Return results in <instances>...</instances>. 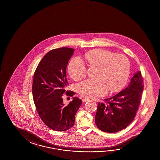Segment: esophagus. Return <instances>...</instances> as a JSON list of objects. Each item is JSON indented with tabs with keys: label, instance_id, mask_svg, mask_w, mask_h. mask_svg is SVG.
Here are the masks:
<instances>
[{
	"label": "esophagus",
	"instance_id": "obj_1",
	"mask_svg": "<svg viewBox=\"0 0 160 160\" xmlns=\"http://www.w3.org/2000/svg\"><path fill=\"white\" fill-rule=\"evenodd\" d=\"M89 100L88 98H82V101L83 102H87V101H88Z\"/></svg>",
	"mask_w": 160,
	"mask_h": 160
}]
</instances>
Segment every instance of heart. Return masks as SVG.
Listing matches in <instances>:
<instances>
[{
  "label": "heart",
  "instance_id": "1",
  "mask_svg": "<svg viewBox=\"0 0 160 160\" xmlns=\"http://www.w3.org/2000/svg\"><path fill=\"white\" fill-rule=\"evenodd\" d=\"M86 59L90 65L99 67L97 79H87L77 85L78 92L83 97L92 98L105 95L109 89L116 92L125 85L130 75L129 60L123 55L96 49L86 52ZM68 73L75 81L85 77L86 67L80 57L71 60L68 65Z\"/></svg>",
  "mask_w": 160,
  "mask_h": 160
}]
</instances>
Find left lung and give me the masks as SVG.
Returning <instances> with one entry per match:
<instances>
[{"instance_id":"left-lung-1","label":"left lung","mask_w":160,"mask_h":160,"mask_svg":"<svg viewBox=\"0 0 160 160\" xmlns=\"http://www.w3.org/2000/svg\"><path fill=\"white\" fill-rule=\"evenodd\" d=\"M140 71L134 75L125 89L111 98L107 104L98 103L95 122L102 131L114 133L126 128L134 120L143 90Z\"/></svg>"}]
</instances>
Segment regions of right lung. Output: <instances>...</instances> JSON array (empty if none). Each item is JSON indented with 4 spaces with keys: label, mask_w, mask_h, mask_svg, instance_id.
I'll return each mask as SVG.
<instances>
[{
    "label": "right lung",
    "mask_w": 160,
    "mask_h": 160,
    "mask_svg": "<svg viewBox=\"0 0 160 160\" xmlns=\"http://www.w3.org/2000/svg\"><path fill=\"white\" fill-rule=\"evenodd\" d=\"M74 49L63 47L50 51L41 59L34 72L32 93L37 112L43 122L52 130L63 131L74 126L75 116L82 104L78 97L66 105L63 95L73 96L66 90L67 64Z\"/></svg>",
    "instance_id": "add662e5"
}]
</instances>
